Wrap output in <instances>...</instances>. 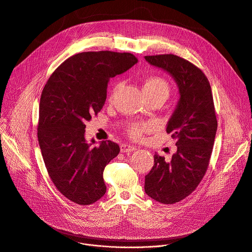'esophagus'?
Masks as SVG:
<instances>
[{
	"mask_svg": "<svg viewBox=\"0 0 252 252\" xmlns=\"http://www.w3.org/2000/svg\"><path fill=\"white\" fill-rule=\"evenodd\" d=\"M136 150V146L131 145V144H127V143H123L121 145V151L122 152H130Z\"/></svg>",
	"mask_w": 252,
	"mask_h": 252,
	"instance_id": "obj_1",
	"label": "esophagus"
}]
</instances>
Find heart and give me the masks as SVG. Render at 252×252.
Masks as SVG:
<instances>
[{
  "label": "heart",
  "mask_w": 252,
  "mask_h": 252,
  "mask_svg": "<svg viewBox=\"0 0 252 252\" xmlns=\"http://www.w3.org/2000/svg\"><path fill=\"white\" fill-rule=\"evenodd\" d=\"M120 88V85L116 86L114 92ZM143 91L145 95H161L167 98L169 94V84L165 79L159 76H151L147 78L144 82ZM149 127L148 125L143 124H132L128 126L127 132L133 138H139L141 134L147 130Z\"/></svg>",
  "instance_id": "b5f03b06"
}]
</instances>
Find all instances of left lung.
<instances>
[{"mask_svg":"<svg viewBox=\"0 0 252 252\" xmlns=\"http://www.w3.org/2000/svg\"><path fill=\"white\" fill-rule=\"evenodd\" d=\"M152 66L176 82L179 101L166 131L176 139L177 151L170 161L154 155L145 176L144 191L161 204H174L188 197L202 181L209 166L218 127L212 89L197 66L174 54L144 56Z\"/></svg>","mask_w":252,"mask_h":252,"instance_id":"obj_1","label":"left lung"}]
</instances>
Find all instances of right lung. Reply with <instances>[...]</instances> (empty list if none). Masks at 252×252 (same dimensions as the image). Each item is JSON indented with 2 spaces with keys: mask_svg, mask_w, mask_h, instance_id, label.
<instances>
[{
  "mask_svg": "<svg viewBox=\"0 0 252 252\" xmlns=\"http://www.w3.org/2000/svg\"><path fill=\"white\" fill-rule=\"evenodd\" d=\"M136 62L127 52L78 53L52 73L42 90L37 127L42 158L57 190L78 205H91L105 195L104 169L120 152L111 140L99 146H92L94 138L87 142L85 123L102 110L110 78Z\"/></svg>",
  "mask_w": 252,
  "mask_h": 252,
  "instance_id": "1",
  "label": "right lung"
}]
</instances>
